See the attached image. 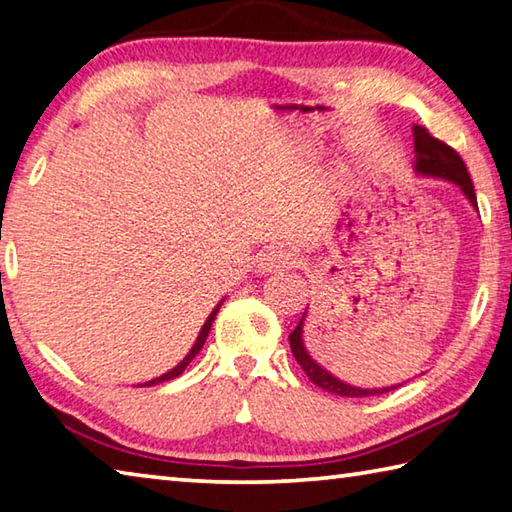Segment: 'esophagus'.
<instances>
[{"instance_id": "34e87169", "label": "esophagus", "mask_w": 512, "mask_h": 512, "mask_svg": "<svg viewBox=\"0 0 512 512\" xmlns=\"http://www.w3.org/2000/svg\"><path fill=\"white\" fill-rule=\"evenodd\" d=\"M294 261H297V258H294V254L288 249H281V247L267 249L261 256V261H258V270H261L263 274L265 272L267 274L281 272V270H285V267H292Z\"/></svg>"}]
</instances>
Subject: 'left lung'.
Masks as SVG:
<instances>
[{"label":"left lung","mask_w":512,"mask_h":512,"mask_svg":"<svg viewBox=\"0 0 512 512\" xmlns=\"http://www.w3.org/2000/svg\"><path fill=\"white\" fill-rule=\"evenodd\" d=\"M414 150H416L418 173L429 175V177H443V179H447V182H454L461 188L463 195L472 202V206H477V195H474L472 179H470L468 168H465V164H463V159L459 157V152L447 146V143L432 137V134H429V130L423 128V125H414ZM303 319H306V312H303L299 326L290 333V348H292L294 357H297V362L301 364V369L306 371L310 382H315L317 387L326 389L330 393H337V396H344V398L378 396V393H387V391H393L400 387L398 384V387H387V389H360V387H351V384L333 378V375H330L326 369H321V366L312 360L306 351V346H303V339H301Z\"/></svg>","instance_id":"1"}]
</instances>
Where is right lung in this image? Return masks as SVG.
<instances>
[{"label":"right lung","mask_w":512,"mask_h":512,"mask_svg":"<svg viewBox=\"0 0 512 512\" xmlns=\"http://www.w3.org/2000/svg\"><path fill=\"white\" fill-rule=\"evenodd\" d=\"M218 310H220V303H218V306L213 308V312H211V315H209V319L204 321V326H202V330H200V335H197V339H195L193 348H191V351H188V355L184 357V360L179 362L173 371H168V373L161 375V378H155V380L146 382V387H152V384H159V382H166V380H173V378H177V375H182V373H184L186 366L193 362V357L202 351V346H204V342H206V337H209V330H211V324H213L215 315H218Z\"/></svg>","instance_id":"obj_1"}]
</instances>
